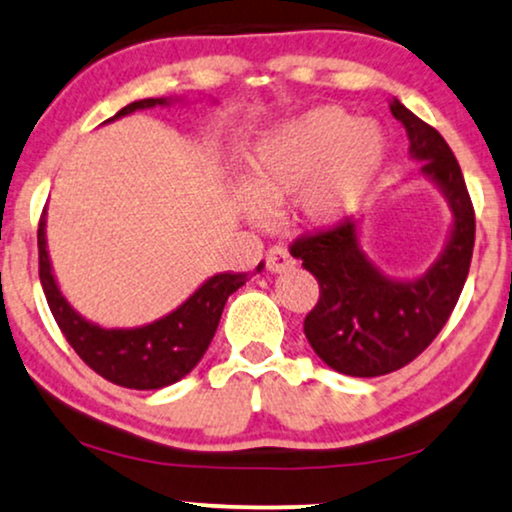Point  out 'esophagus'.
Returning a JSON list of instances; mask_svg holds the SVG:
<instances>
[{"label": "esophagus", "instance_id": "1", "mask_svg": "<svg viewBox=\"0 0 512 512\" xmlns=\"http://www.w3.org/2000/svg\"><path fill=\"white\" fill-rule=\"evenodd\" d=\"M266 266L270 273H287V270L294 268V258L285 246H273V249H268L266 254Z\"/></svg>", "mask_w": 512, "mask_h": 512}]
</instances>
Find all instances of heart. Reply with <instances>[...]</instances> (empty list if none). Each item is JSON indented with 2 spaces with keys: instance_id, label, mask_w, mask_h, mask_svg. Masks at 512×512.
Returning <instances> with one entry per match:
<instances>
[{
  "instance_id": "obj_1",
  "label": "heart",
  "mask_w": 512,
  "mask_h": 512,
  "mask_svg": "<svg viewBox=\"0 0 512 512\" xmlns=\"http://www.w3.org/2000/svg\"><path fill=\"white\" fill-rule=\"evenodd\" d=\"M384 163V135L372 121H351L337 106H315L263 132L244 166L232 204L244 218L294 199L308 227H334L368 199Z\"/></svg>"
}]
</instances>
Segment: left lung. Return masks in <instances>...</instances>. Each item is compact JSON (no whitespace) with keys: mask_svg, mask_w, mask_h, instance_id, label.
I'll return each instance as SVG.
<instances>
[{"mask_svg":"<svg viewBox=\"0 0 512 512\" xmlns=\"http://www.w3.org/2000/svg\"><path fill=\"white\" fill-rule=\"evenodd\" d=\"M391 113L406 130L410 159L451 208L437 261L410 280L387 275L363 251L361 220L292 246V256L320 285L318 304L304 320L308 344L332 370L351 377L387 375L432 344L458 304L475 246V211L449 144L396 97Z\"/></svg>","mask_w":512,"mask_h":512,"instance_id":"8db88e82","label":"left lung"}]
</instances>
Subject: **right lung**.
I'll use <instances>...</instances> for the list:
<instances>
[{
  "mask_svg": "<svg viewBox=\"0 0 512 512\" xmlns=\"http://www.w3.org/2000/svg\"><path fill=\"white\" fill-rule=\"evenodd\" d=\"M178 102L182 99H140V102L123 106L106 123L135 111ZM37 249H40V282L44 296L63 337L97 375L128 389L168 387L197 368L218 330L227 296L246 282V275L242 273H218L201 282L175 311L154 323L140 327H102L75 311L59 289L47 251V211L40 218ZM256 270H263V263H258Z\"/></svg>",
  "mask_w": 512,
  "mask_h": 512,
  "instance_id": "add662e5",
  "label": "right lung"
}]
</instances>
